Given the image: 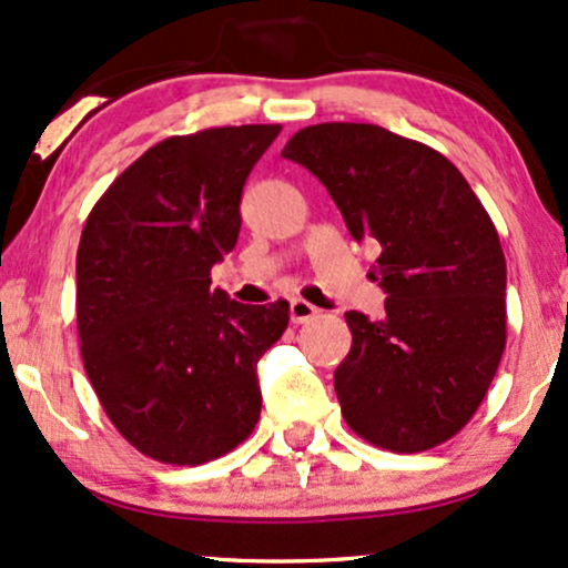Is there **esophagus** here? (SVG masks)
<instances>
[{
	"label": "esophagus",
	"instance_id": "34e87169",
	"mask_svg": "<svg viewBox=\"0 0 568 568\" xmlns=\"http://www.w3.org/2000/svg\"><path fill=\"white\" fill-rule=\"evenodd\" d=\"M314 314H317V306L304 302V298H293L291 302V323H296V325L310 323Z\"/></svg>",
	"mask_w": 568,
	"mask_h": 568
}]
</instances>
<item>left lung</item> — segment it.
Segmentation results:
<instances>
[{"instance_id": "8db88e82", "label": "left lung", "mask_w": 568, "mask_h": 568, "mask_svg": "<svg viewBox=\"0 0 568 568\" xmlns=\"http://www.w3.org/2000/svg\"><path fill=\"white\" fill-rule=\"evenodd\" d=\"M325 184L354 241L378 243L386 314L346 312L352 349L333 384L349 428L423 453L474 418L505 349V256L457 169L375 124L306 126L283 148Z\"/></svg>"}]
</instances>
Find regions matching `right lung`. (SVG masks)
<instances>
[{"instance_id": "add662e5", "label": "right lung", "mask_w": 568, "mask_h": 568, "mask_svg": "<svg viewBox=\"0 0 568 568\" xmlns=\"http://www.w3.org/2000/svg\"><path fill=\"white\" fill-rule=\"evenodd\" d=\"M280 124L169 136L115 176L77 254L81 359L119 434L169 466L227 455L262 413L256 362L288 302L248 306L211 288L241 232V195Z\"/></svg>"}]
</instances>
